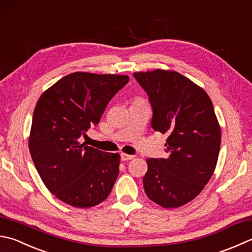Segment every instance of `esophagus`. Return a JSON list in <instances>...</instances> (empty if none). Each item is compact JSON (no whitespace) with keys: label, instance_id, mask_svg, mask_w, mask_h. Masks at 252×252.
<instances>
[{"label":"esophagus","instance_id":"esophagus-1","mask_svg":"<svg viewBox=\"0 0 252 252\" xmlns=\"http://www.w3.org/2000/svg\"><path fill=\"white\" fill-rule=\"evenodd\" d=\"M134 158H135V156H132V155L121 154V159H122L123 161H128V160H131V159H134Z\"/></svg>","mask_w":252,"mask_h":252}]
</instances>
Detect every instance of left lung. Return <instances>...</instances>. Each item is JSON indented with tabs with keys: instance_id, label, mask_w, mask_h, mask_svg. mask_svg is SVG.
Listing matches in <instances>:
<instances>
[{
	"instance_id": "obj_1",
	"label": "left lung",
	"mask_w": 252,
	"mask_h": 252,
	"mask_svg": "<svg viewBox=\"0 0 252 252\" xmlns=\"http://www.w3.org/2000/svg\"><path fill=\"white\" fill-rule=\"evenodd\" d=\"M149 96L151 127L167 134L168 158L147 159L145 192L164 208L194 200L214 173L221 131L210 96L197 84L171 70L135 72Z\"/></svg>"
}]
</instances>
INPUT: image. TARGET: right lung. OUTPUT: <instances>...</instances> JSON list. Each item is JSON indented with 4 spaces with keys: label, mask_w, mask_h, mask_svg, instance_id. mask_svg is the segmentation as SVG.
<instances>
[{
    "label": "right lung",
    "mask_w": 252,
    "mask_h": 252,
    "mask_svg": "<svg viewBox=\"0 0 252 252\" xmlns=\"http://www.w3.org/2000/svg\"><path fill=\"white\" fill-rule=\"evenodd\" d=\"M129 78L74 72L41 94L32 115L28 146L47 189L79 208L95 206L110 195L120 172V155L80 142L97 125L108 102Z\"/></svg>",
    "instance_id": "add662e5"
}]
</instances>
